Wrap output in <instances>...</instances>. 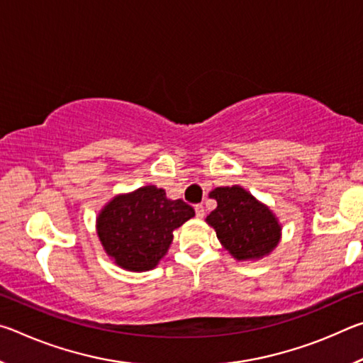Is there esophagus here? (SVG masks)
I'll return each mask as SVG.
<instances>
[{
	"instance_id": "obj_1",
	"label": "esophagus",
	"mask_w": 363,
	"mask_h": 363,
	"mask_svg": "<svg viewBox=\"0 0 363 363\" xmlns=\"http://www.w3.org/2000/svg\"><path fill=\"white\" fill-rule=\"evenodd\" d=\"M195 214H196V218H203L205 216V208H203V205H195Z\"/></svg>"
}]
</instances>
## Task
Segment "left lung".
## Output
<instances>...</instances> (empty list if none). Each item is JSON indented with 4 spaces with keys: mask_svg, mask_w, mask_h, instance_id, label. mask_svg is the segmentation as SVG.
Returning <instances> with one entry per match:
<instances>
[{
    "mask_svg": "<svg viewBox=\"0 0 363 363\" xmlns=\"http://www.w3.org/2000/svg\"><path fill=\"white\" fill-rule=\"evenodd\" d=\"M210 196L218 206L205 220L233 259L257 261L277 248L281 224L266 203L242 186L216 187Z\"/></svg>",
    "mask_w": 363,
    "mask_h": 363,
    "instance_id": "8db88e82",
    "label": "left lung"
}]
</instances>
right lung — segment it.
I'll return each instance as SVG.
<instances>
[{
  "mask_svg": "<svg viewBox=\"0 0 363 363\" xmlns=\"http://www.w3.org/2000/svg\"><path fill=\"white\" fill-rule=\"evenodd\" d=\"M194 216L192 206L168 199L164 189L144 186L107 201L96 218V232L116 266L147 272L168 253L174 230Z\"/></svg>",
  "mask_w": 363,
  "mask_h": 363,
  "instance_id": "obj_1",
  "label": "right lung"
}]
</instances>
